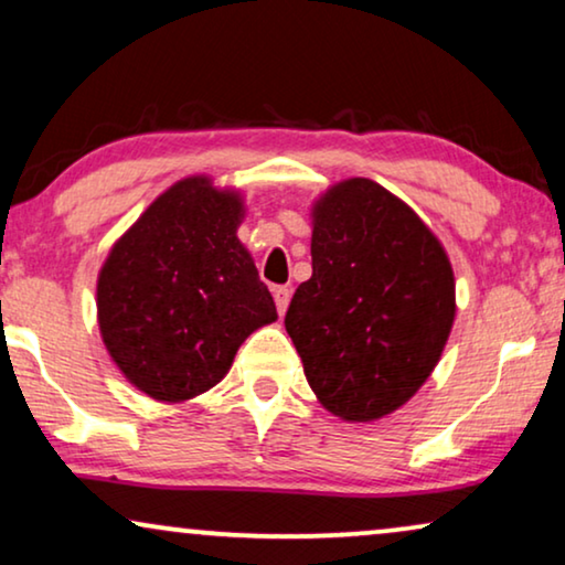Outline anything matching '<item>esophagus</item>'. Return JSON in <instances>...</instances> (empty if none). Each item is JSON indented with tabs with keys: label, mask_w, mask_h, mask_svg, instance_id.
<instances>
[{
	"label": "esophagus",
	"mask_w": 565,
	"mask_h": 565,
	"mask_svg": "<svg viewBox=\"0 0 565 565\" xmlns=\"http://www.w3.org/2000/svg\"><path fill=\"white\" fill-rule=\"evenodd\" d=\"M273 296H275L277 313L285 316V311H288V303H290V290L288 288H275Z\"/></svg>",
	"instance_id": "34e87169"
}]
</instances>
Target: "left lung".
Wrapping results in <instances>:
<instances>
[{"label": "left lung", "instance_id": "1", "mask_svg": "<svg viewBox=\"0 0 565 565\" xmlns=\"http://www.w3.org/2000/svg\"><path fill=\"white\" fill-rule=\"evenodd\" d=\"M311 280L285 329L321 406L344 422L393 414L427 383L455 321V275L427 223L352 177L311 211Z\"/></svg>", "mask_w": 565, "mask_h": 565}]
</instances>
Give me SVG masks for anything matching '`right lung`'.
<instances>
[{
  "label": "right lung",
  "mask_w": 565,
  "mask_h": 565,
  "mask_svg": "<svg viewBox=\"0 0 565 565\" xmlns=\"http://www.w3.org/2000/svg\"><path fill=\"white\" fill-rule=\"evenodd\" d=\"M244 200L211 177L174 182L113 244L97 277V323L115 365L146 396L211 391L252 331L277 319L238 242Z\"/></svg>",
  "instance_id": "1"
}]
</instances>
